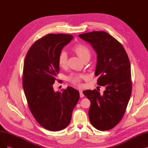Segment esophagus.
Listing matches in <instances>:
<instances>
[{
  "mask_svg": "<svg viewBox=\"0 0 148 148\" xmlns=\"http://www.w3.org/2000/svg\"><path fill=\"white\" fill-rule=\"evenodd\" d=\"M79 94H80V97L81 98H83L84 97V94L82 93V90H79Z\"/></svg>",
  "mask_w": 148,
  "mask_h": 148,
  "instance_id": "esophagus-1",
  "label": "esophagus"
}]
</instances>
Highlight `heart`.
<instances>
[{
	"label": "heart",
	"instance_id": "obj_1",
	"mask_svg": "<svg viewBox=\"0 0 148 148\" xmlns=\"http://www.w3.org/2000/svg\"><path fill=\"white\" fill-rule=\"evenodd\" d=\"M73 51L76 53L82 61H84L87 58H90L91 52L88 48L84 45L78 44L73 48ZM67 61V53L66 51H62L60 52L58 57V64L61 67H64L66 65ZM85 78L84 75L75 74L71 75L69 77V80L76 86L80 84V81L82 79Z\"/></svg>",
	"mask_w": 148,
	"mask_h": 148
}]
</instances>
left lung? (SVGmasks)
Here are the masks:
<instances>
[{"label":"left lung","mask_w":148,"mask_h":148,"mask_svg":"<svg viewBox=\"0 0 148 148\" xmlns=\"http://www.w3.org/2000/svg\"><path fill=\"white\" fill-rule=\"evenodd\" d=\"M78 36L97 53L95 75L99 76L98 84L106 88L103 95L96 89L83 91L90 101L88 118L95 128L107 131L120 121L131 95L130 61L123 45L105 32L94 31Z\"/></svg>","instance_id":"8db88e82"}]
</instances>
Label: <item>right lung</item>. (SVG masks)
Returning <instances> with one entry per match:
<instances>
[{"instance_id":"1","label":"right lung","mask_w":148,"mask_h":148,"mask_svg":"<svg viewBox=\"0 0 148 148\" xmlns=\"http://www.w3.org/2000/svg\"><path fill=\"white\" fill-rule=\"evenodd\" d=\"M73 37L49 34L35 42L23 64V88L28 107L40 126L51 131L66 128L79 99L78 90L68 86L62 92L53 87L60 70L58 57Z\"/></svg>"}]
</instances>
